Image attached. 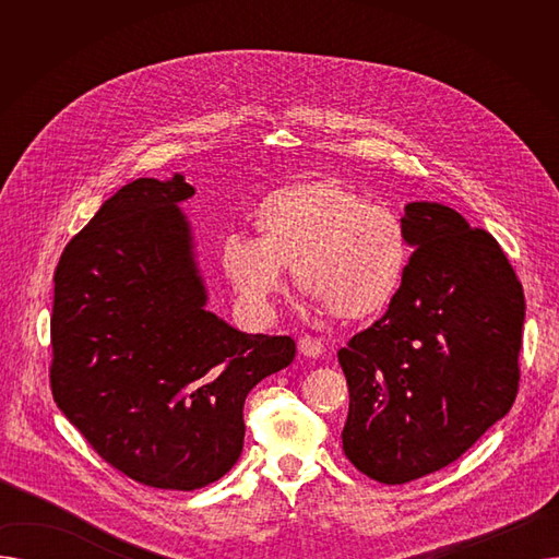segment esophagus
Segmentation results:
<instances>
[{
	"mask_svg": "<svg viewBox=\"0 0 559 559\" xmlns=\"http://www.w3.org/2000/svg\"><path fill=\"white\" fill-rule=\"evenodd\" d=\"M299 350L306 358H319L321 354H324V344H321V340H317L312 335H304L299 340Z\"/></svg>",
	"mask_w": 559,
	"mask_h": 559,
	"instance_id": "obj_1",
	"label": "esophagus"
}]
</instances>
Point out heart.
Instances as JSON below:
<instances>
[{"instance_id": "b5f03b06", "label": "heart", "mask_w": 559, "mask_h": 559, "mask_svg": "<svg viewBox=\"0 0 559 559\" xmlns=\"http://www.w3.org/2000/svg\"><path fill=\"white\" fill-rule=\"evenodd\" d=\"M253 226L255 238L228 235L222 264L242 304L262 319L274 314L285 270H295L310 299L344 321L383 312L396 297L407 267L401 222L337 181L272 192L255 209Z\"/></svg>"}]
</instances>
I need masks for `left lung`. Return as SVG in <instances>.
Masks as SVG:
<instances>
[{"label": "left lung", "mask_w": 559, "mask_h": 559, "mask_svg": "<svg viewBox=\"0 0 559 559\" xmlns=\"http://www.w3.org/2000/svg\"><path fill=\"white\" fill-rule=\"evenodd\" d=\"M409 258L388 312L337 350L348 383L342 449L378 483L455 462L516 399L523 287L503 249L437 201H409Z\"/></svg>", "instance_id": "8db88e82"}]
</instances>
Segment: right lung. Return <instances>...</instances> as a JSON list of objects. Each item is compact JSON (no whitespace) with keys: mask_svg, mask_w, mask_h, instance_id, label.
I'll return each instance as SVG.
<instances>
[{"mask_svg":"<svg viewBox=\"0 0 559 559\" xmlns=\"http://www.w3.org/2000/svg\"><path fill=\"white\" fill-rule=\"evenodd\" d=\"M183 174L138 179L102 203L53 274L51 392L129 478L192 491L245 447V399L297 354L211 312Z\"/></svg>","mask_w":559,"mask_h":559,"instance_id":"obj_1","label":"right lung"}]
</instances>
